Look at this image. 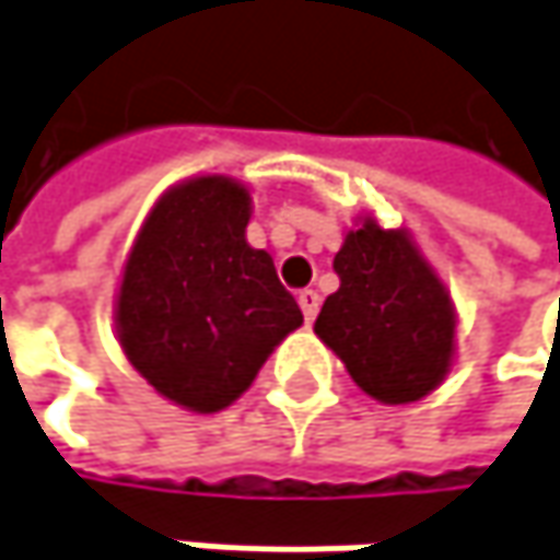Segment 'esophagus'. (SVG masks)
Masks as SVG:
<instances>
[{
  "label": "esophagus",
  "instance_id": "esophagus-1",
  "mask_svg": "<svg viewBox=\"0 0 560 560\" xmlns=\"http://www.w3.org/2000/svg\"><path fill=\"white\" fill-rule=\"evenodd\" d=\"M298 304H301V311H304V319L313 323V316L319 311V294H316L313 288H304V291L298 294Z\"/></svg>",
  "mask_w": 560,
  "mask_h": 560
}]
</instances>
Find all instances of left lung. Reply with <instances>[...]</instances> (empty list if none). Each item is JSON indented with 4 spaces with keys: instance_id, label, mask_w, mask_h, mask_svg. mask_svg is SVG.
I'll return each mask as SVG.
<instances>
[{
    "instance_id": "8db88e82",
    "label": "left lung",
    "mask_w": 560,
    "mask_h": 560,
    "mask_svg": "<svg viewBox=\"0 0 560 560\" xmlns=\"http://www.w3.org/2000/svg\"><path fill=\"white\" fill-rule=\"evenodd\" d=\"M332 269L339 291L326 298L313 332L377 402L402 406L428 396L450 371L456 313L409 234L364 218L346 234Z\"/></svg>"
}]
</instances>
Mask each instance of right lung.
I'll return each instance as SVG.
<instances>
[{"label":"right lung","instance_id":"1","mask_svg":"<svg viewBox=\"0 0 560 560\" xmlns=\"http://www.w3.org/2000/svg\"><path fill=\"white\" fill-rule=\"evenodd\" d=\"M249 192L192 177L145 218L116 294L129 364L189 411L228 409L288 332L304 323L266 249L247 244Z\"/></svg>","mask_w":560,"mask_h":560}]
</instances>
